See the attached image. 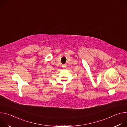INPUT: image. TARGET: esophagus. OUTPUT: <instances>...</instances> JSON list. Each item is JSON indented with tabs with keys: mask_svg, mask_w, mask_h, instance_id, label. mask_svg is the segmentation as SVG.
Returning <instances> with one entry per match:
<instances>
[{
	"mask_svg": "<svg viewBox=\"0 0 127 127\" xmlns=\"http://www.w3.org/2000/svg\"><path fill=\"white\" fill-rule=\"evenodd\" d=\"M62 67L63 68H66V65H63L62 66Z\"/></svg>",
	"mask_w": 127,
	"mask_h": 127,
	"instance_id": "34e87169",
	"label": "esophagus"
}]
</instances>
